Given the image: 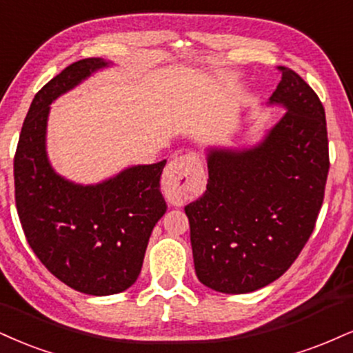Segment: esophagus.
I'll return each mask as SVG.
<instances>
[{
  "label": "esophagus",
  "instance_id": "obj_1",
  "mask_svg": "<svg viewBox=\"0 0 353 353\" xmlns=\"http://www.w3.org/2000/svg\"><path fill=\"white\" fill-rule=\"evenodd\" d=\"M203 169L194 152L174 158L165 165L163 174V188L165 197L171 202H185L192 199L201 189Z\"/></svg>",
  "mask_w": 353,
  "mask_h": 353
}]
</instances>
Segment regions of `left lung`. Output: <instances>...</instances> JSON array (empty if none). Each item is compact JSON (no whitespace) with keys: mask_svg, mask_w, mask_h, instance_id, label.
<instances>
[{"mask_svg":"<svg viewBox=\"0 0 353 353\" xmlns=\"http://www.w3.org/2000/svg\"><path fill=\"white\" fill-rule=\"evenodd\" d=\"M268 107L286 113L252 146L205 148L209 181L185 205L195 274L203 286L245 294L278 279L307 243L327 174L325 112L288 67Z\"/></svg>","mask_w":353,"mask_h":353,"instance_id":"8db88e82","label":"left lung"}]
</instances>
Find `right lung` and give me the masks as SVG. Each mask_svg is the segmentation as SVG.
<instances>
[{
	"mask_svg": "<svg viewBox=\"0 0 353 353\" xmlns=\"http://www.w3.org/2000/svg\"><path fill=\"white\" fill-rule=\"evenodd\" d=\"M110 65L82 59L46 83L29 107L14 156L16 207L29 246L55 278L92 296L134 284L152 228L168 209L159 189L165 159L130 165L99 184L65 179L50 164V103Z\"/></svg>",
	"mask_w": 353,
	"mask_h": 353,
	"instance_id": "1",
	"label": "right lung"
}]
</instances>
